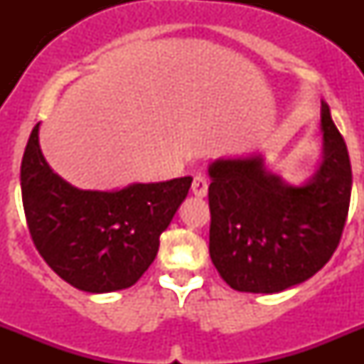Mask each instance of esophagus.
I'll return each mask as SVG.
<instances>
[{
	"instance_id": "34e87169",
	"label": "esophagus",
	"mask_w": 364,
	"mask_h": 364,
	"mask_svg": "<svg viewBox=\"0 0 364 364\" xmlns=\"http://www.w3.org/2000/svg\"><path fill=\"white\" fill-rule=\"evenodd\" d=\"M208 186H210L208 178L202 175H197L195 178H193V184H191L193 195H197V197H205V195H208Z\"/></svg>"
}]
</instances>
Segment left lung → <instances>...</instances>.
I'll return each mask as SVG.
<instances>
[{
    "instance_id": "left-lung-1",
    "label": "left lung",
    "mask_w": 364,
    "mask_h": 364,
    "mask_svg": "<svg viewBox=\"0 0 364 364\" xmlns=\"http://www.w3.org/2000/svg\"><path fill=\"white\" fill-rule=\"evenodd\" d=\"M321 131L323 162L302 186L266 171L262 156L210 166V255L233 290L279 294L314 277L339 246L352 166L324 102Z\"/></svg>"
}]
</instances>
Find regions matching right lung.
I'll use <instances>...</instances> for the list:
<instances>
[{
    "label": "right lung",
    "mask_w": 364,
    "mask_h": 364,
    "mask_svg": "<svg viewBox=\"0 0 364 364\" xmlns=\"http://www.w3.org/2000/svg\"><path fill=\"white\" fill-rule=\"evenodd\" d=\"M32 129L21 160V198L32 242L78 290L107 294L133 286L151 266L160 235L188 197L191 176L118 191H83L45 162Z\"/></svg>",
    "instance_id": "obj_1"
}]
</instances>
